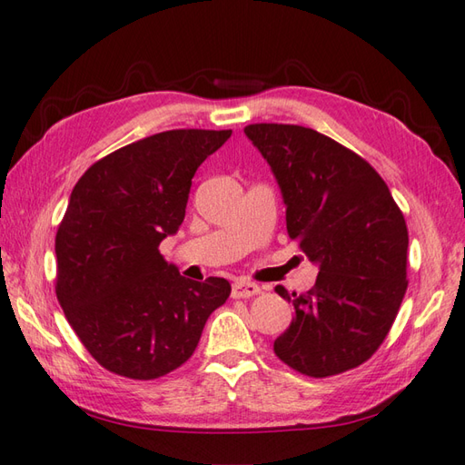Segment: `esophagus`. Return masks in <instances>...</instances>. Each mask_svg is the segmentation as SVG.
<instances>
[{"instance_id": "34e87169", "label": "esophagus", "mask_w": 465, "mask_h": 465, "mask_svg": "<svg viewBox=\"0 0 465 465\" xmlns=\"http://www.w3.org/2000/svg\"><path fill=\"white\" fill-rule=\"evenodd\" d=\"M262 293V288L258 283L248 282V280H235L232 285V295L233 298H253V295Z\"/></svg>"}]
</instances>
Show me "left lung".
Returning a JSON list of instances; mask_svg holds the SVG:
<instances>
[{
  "label": "left lung",
  "mask_w": 465,
  "mask_h": 465,
  "mask_svg": "<svg viewBox=\"0 0 465 465\" xmlns=\"http://www.w3.org/2000/svg\"><path fill=\"white\" fill-rule=\"evenodd\" d=\"M272 167L292 240L320 268L305 293H288L295 318L273 351L295 371L328 378L370 360L408 290V227L390 187L348 147L310 127L243 130Z\"/></svg>",
  "instance_id": "left-lung-1"
}]
</instances>
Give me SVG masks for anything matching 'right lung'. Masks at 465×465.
<instances>
[{
	"instance_id": "obj_1",
	"label": "right lung",
	"mask_w": 465,
	"mask_h": 465,
	"mask_svg": "<svg viewBox=\"0 0 465 465\" xmlns=\"http://www.w3.org/2000/svg\"><path fill=\"white\" fill-rule=\"evenodd\" d=\"M232 130H172L105 155L75 183L55 235V293L97 363L155 380L192 358L223 278L192 282L160 253L180 230L192 177Z\"/></svg>"
}]
</instances>
